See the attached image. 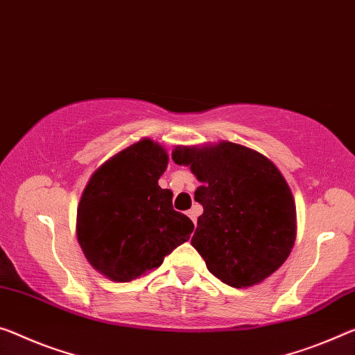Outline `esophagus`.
I'll list each match as a JSON object with an SVG mask.
<instances>
[{"label": "esophagus", "mask_w": 355, "mask_h": 355, "mask_svg": "<svg viewBox=\"0 0 355 355\" xmlns=\"http://www.w3.org/2000/svg\"><path fill=\"white\" fill-rule=\"evenodd\" d=\"M198 214H200V211L196 209V208H192V209L187 212V216L190 217V219H192L193 223H196V217H198Z\"/></svg>", "instance_id": "esophagus-1"}]
</instances>
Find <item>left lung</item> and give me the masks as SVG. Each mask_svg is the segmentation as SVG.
<instances>
[{
	"label": "left lung",
	"instance_id": "obj_1",
	"mask_svg": "<svg viewBox=\"0 0 355 355\" xmlns=\"http://www.w3.org/2000/svg\"><path fill=\"white\" fill-rule=\"evenodd\" d=\"M173 160L201 182L203 206L192 246L225 284H259L284 263L297 236L295 201L275 163L249 147L220 141L176 147Z\"/></svg>",
	"mask_w": 355,
	"mask_h": 355
}]
</instances>
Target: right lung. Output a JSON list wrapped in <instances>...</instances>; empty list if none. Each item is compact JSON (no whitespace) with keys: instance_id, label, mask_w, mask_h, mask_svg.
I'll return each instance as SVG.
<instances>
[{"instance_id":"right-lung-1","label":"right lung","mask_w":355,"mask_h":355,"mask_svg":"<svg viewBox=\"0 0 355 355\" xmlns=\"http://www.w3.org/2000/svg\"><path fill=\"white\" fill-rule=\"evenodd\" d=\"M166 165V150L144 138L87 182L76 233L90 265L109 279L130 282L159 268L193 232V222L173 209L171 190L159 185Z\"/></svg>"}]
</instances>
